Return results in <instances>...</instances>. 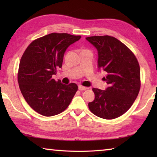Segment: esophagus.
<instances>
[{"label":"esophagus","mask_w":157,"mask_h":157,"mask_svg":"<svg viewBox=\"0 0 157 157\" xmlns=\"http://www.w3.org/2000/svg\"><path fill=\"white\" fill-rule=\"evenodd\" d=\"M78 88H79V90H80V91H84V90H86V89H89L88 87L82 86V85H79Z\"/></svg>","instance_id":"34e87169"}]
</instances>
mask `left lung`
Returning <instances> with one entry per match:
<instances>
[{
  "instance_id": "1",
  "label": "left lung",
  "mask_w": 157,
  "mask_h": 157,
  "mask_svg": "<svg viewBox=\"0 0 157 157\" xmlns=\"http://www.w3.org/2000/svg\"><path fill=\"white\" fill-rule=\"evenodd\" d=\"M86 39L96 48L98 68L107 72L105 91L94 88L95 99L89 103L90 111L100 118L114 119L132 107L140 88V66L134 53L111 36H93Z\"/></svg>"
}]
</instances>
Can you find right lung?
I'll list each match as a JSON object with an SVG mask.
<instances>
[{
    "label": "right lung",
    "mask_w": 157,
    "mask_h": 157,
    "mask_svg": "<svg viewBox=\"0 0 157 157\" xmlns=\"http://www.w3.org/2000/svg\"><path fill=\"white\" fill-rule=\"evenodd\" d=\"M81 36L53 33L31 42L21 57L18 82L23 98L36 112L52 116L66 109L78 89L52 78L62 68L67 48Z\"/></svg>",
    "instance_id": "1"
}]
</instances>
